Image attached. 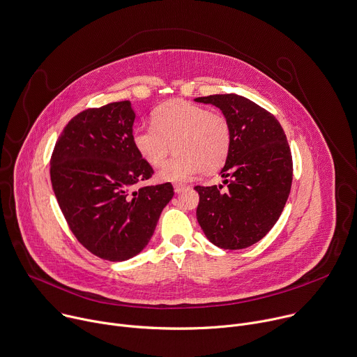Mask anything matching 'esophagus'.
I'll return each mask as SVG.
<instances>
[{"label":"esophagus","instance_id":"obj_1","mask_svg":"<svg viewBox=\"0 0 357 357\" xmlns=\"http://www.w3.org/2000/svg\"><path fill=\"white\" fill-rule=\"evenodd\" d=\"M173 187H174V192H177V194H180L181 191H184L185 188H188L185 184H181V183H176Z\"/></svg>","mask_w":357,"mask_h":357}]
</instances>
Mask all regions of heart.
I'll list each match as a JSON object with an SVG mask.
<instances>
[{
	"label": "heart",
	"instance_id": "obj_1",
	"mask_svg": "<svg viewBox=\"0 0 357 357\" xmlns=\"http://www.w3.org/2000/svg\"><path fill=\"white\" fill-rule=\"evenodd\" d=\"M139 156L153 167L162 166L173 148L176 156L159 172L163 181H185L199 170H220L229 155L232 130L221 112L183 100L169 101L153 112V126L132 133Z\"/></svg>",
	"mask_w": 357,
	"mask_h": 357
}]
</instances>
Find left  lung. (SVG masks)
Returning <instances> with one entry per match:
<instances>
[{
    "label": "left lung",
    "instance_id": "left-lung-1",
    "mask_svg": "<svg viewBox=\"0 0 357 357\" xmlns=\"http://www.w3.org/2000/svg\"><path fill=\"white\" fill-rule=\"evenodd\" d=\"M195 101L218 107L232 130L221 170L228 190L195 185L197 221L215 246L249 248L274 227L290 195L293 158L286 133L273 114L242 96L215 94Z\"/></svg>",
    "mask_w": 357,
    "mask_h": 357
}]
</instances>
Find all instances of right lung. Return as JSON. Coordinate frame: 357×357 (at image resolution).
I'll return each instance as SVG.
<instances>
[{
    "label": "right lung",
    "instance_id": "right-lung-1",
    "mask_svg": "<svg viewBox=\"0 0 357 357\" xmlns=\"http://www.w3.org/2000/svg\"><path fill=\"white\" fill-rule=\"evenodd\" d=\"M133 121L129 101L89 108L68 121L50 159L52 187L70 231L109 261L146 248L174 195L170 183L133 190L153 174L133 146Z\"/></svg>",
    "mask_w": 357,
    "mask_h": 357
}]
</instances>
